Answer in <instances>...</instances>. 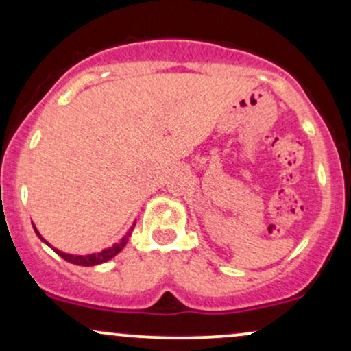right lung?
Returning a JSON list of instances; mask_svg holds the SVG:
<instances>
[{"label":"right lung","mask_w":351,"mask_h":351,"mask_svg":"<svg viewBox=\"0 0 351 351\" xmlns=\"http://www.w3.org/2000/svg\"><path fill=\"white\" fill-rule=\"evenodd\" d=\"M133 228H134V225L132 226V228H130L128 234H126V237L123 238V240L119 241V243L113 245V246H111V248H108V250H103L101 253H93V255H86V256H75V255H68V253L60 252V250H56V248H53V250H55V252H56L58 255H60L61 258H63V260L69 261V263L82 265V267H93V265L105 263V261L111 260V258H113L114 255H118V253L121 252V250H123V246L126 245V240H128V237H130V234H132ZM36 234H38V237L41 238V234H40V233L36 232ZM41 240H43V238H41ZM43 241H45V240H43Z\"/></svg>","instance_id":"right-lung-1"}]
</instances>
